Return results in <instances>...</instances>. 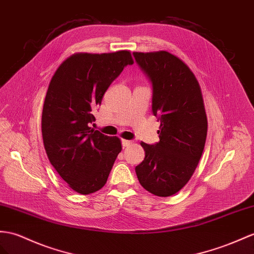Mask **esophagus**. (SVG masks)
Returning a JSON list of instances; mask_svg holds the SVG:
<instances>
[{"label": "esophagus", "instance_id": "esophagus-1", "mask_svg": "<svg viewBox=\"0 0 254 254\" xmlns=\"http://www.w3.org/2000/svg\"><path fill=\"white\" fill-rule=\"evenodd\" d=\"M132 140H127V139H122V146L123 147H127L132 144Z\"/></svg>", "mask_w": 254, "mask_h": 254}]
</instances>
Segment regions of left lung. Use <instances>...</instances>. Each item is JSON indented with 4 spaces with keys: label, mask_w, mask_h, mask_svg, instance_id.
Wrapping results in <instances>:
<instances>
[{
    "label": "left lung",
    "mask_w": 254,
    "mask_h": 254,
    "mask_svg": "<svg viewBox=\"0 0 254 254\" xmlns=\"http://www.w3.org/2000/svg\"><path fill=\"white\" fill-rule=\"evenodd\" d=\"M133 56L152 83V113L161 122L160 141L140 142L145 159L135 172L148 192L167 197L188 184L203 153L208 127L203 95L193 71L175 55Z\"/></svg>",
    "instance_id": "8db88e82"
}]
</instances>
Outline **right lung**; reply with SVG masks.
<instances>
[{
  "label": "right lung",
  "mask_w": 254,
  "mask_h": 254,
  "mask_svg": "<svg viewBox=\"0 0 254 254\" xmlns=\"http://www.w3.org/2000/svg\"><path fill=\"white\" fill-rule=\"evenodd\" d=\"M133 63L128 50L78 53L63 61L51 78L42 114L44 147L51 165L77 193L102 189L121 152L119 137L90 126L110 83Z\"/></svg>",
  "instance_id": "add662e5"
}]
</instances>
